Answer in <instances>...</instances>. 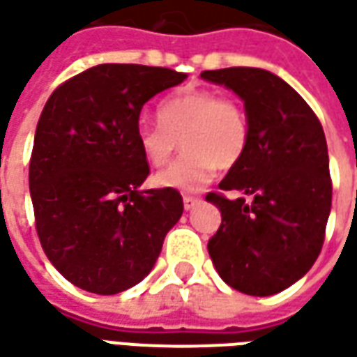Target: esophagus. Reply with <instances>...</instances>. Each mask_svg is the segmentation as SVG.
<instances>
[{"label":"esophagus","mask_w":357,"mask_h":357,"mask_svg":"<svg viewBox=\"0 0 357 357\" xmlns=\"http://www.w3.org/2000/svg\"><path fill=\"white\" fill-rule=\"evenodd\" d=\"M199 203H201V197H193V195L183 197V206H185V211H191V208Z\"/></svg>","instance_id":"obj_1"}]
</instances>
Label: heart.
I'll use <instances>...</instances> for the list:
<instances>
[{"label": "heart", "mask_w": 357, "mask_h": 357, "mask_svg": "<svg viewBox=\"0 0 357 357\" xmlns=\"http://www.w3.org/2000/svg\"><path fill=\"white\" fill-rule=\"evenodd\" d=\"M158 123L137 127V146L143 158L160 168L178 146L183 154L154 176V185L179 193L201 191L216 166H236L249 146V119L241 104L218 92L195 89L174 94L156 109Z\"/></svg>", "instance_id": "1"}]
</instances>
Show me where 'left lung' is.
I'll list each match as a JSON object with an SVG mask.
<instances>
[{
	"instance_id": "obj_1",
	"label": "left lung",
	"mask_w": 357,
	"mask_h": 357,
	"mask_svg": "<svg viewBox=\"0 0 357 357\" xmlns=\"http://www.w3.org/2000/svg\"><path fill=\"white\" fill-rule=\"evenodd\" d=\"M201 77L236 92L249 119L248 153L218 185L243 197L206 195L222 214L208 255L234 290L273 296L298 282L323 248L333 201L325 133L307 102L278 75L228 67Z\"/></svg>"
}]
</instances>
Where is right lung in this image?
Wrapping results in <instances>:
<instances>
[{"instance_id": "obj_1", "label": "right lung", "mask_w": 357, "mask_h": 357, "mask_svg": "<svg viewBox=\"0 0 357 357\" xmlns=\"http://www.w3.org/2000/svg\"><path fill=\"white\" fill-rule=\"evenodd\" d=\"M185 79L166 67L102 63L57 86L42 109L29 168L36 231L77 288L112 296L139 284L181 218L179 191H139L151 170L135 131L144 104Z\"/></svg>"}]
</instances>
